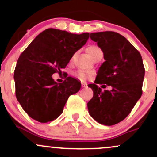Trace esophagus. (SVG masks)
<instances>
[{
    "mask_svg": "<svg viewBox=\"0 0 157 157\" xmlns=\"http://www.w3.org/2000/svg\"><path fill=\"white\" fill-rule=\"evenodd\" d=\"M82 86L83 88H86V87H87V84H86V83H83V82H82Z\"/></svg>",
    "mask_w": 157,
    "mask_h": 157,
    "instance_id": "esophagus-1",
    "label": "esophagus"
}]
</instances>
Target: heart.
<instances>
[{
  "instance_id": "1",
  "label": "heart",
  "mask_w": 157,
  "mask_h": 157,
  "mask_svg": "<svg viewBox=\"0 0 157 157\" xmlns=\"http://www.w3.org/2000/svg\"><path fill=\"white\" fill-rule=\"evenodd\" d=\"M88 53L89 54V55L94 59L97 55H98L99 54L102 53V50L100 49V47H98L97 46L95 45H92V46H90L89 47L87 48ZM74 59V55L71 57V61H72ZM92 75V72L89 71H84V70H78L75 73V75L77 77H78L79 79H80L81 80H86L88 77H89L91 75Z\"/></svg>"
}]
</instances>
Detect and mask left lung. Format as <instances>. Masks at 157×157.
<instances>
[{
  "mask_svg": "<svg viewBox=\"0 0 157 157\" xmlns=\"http://www.w3.org/2000/svg\"><path fill=\"white\" fill-rule=\"evenodd\" d=\"M90 37L102 49L105 61L97 71L94 83L89 85L94 96L88 102V109L97 122L113 125L127 117L142 96L145 76L142 56L117 32H96ZM97 84L105 87V84L111 85L113 89L102 91Z\"/></svg>",
  "mask_w": 157,
  "mask_h": 157,
  "instance_id": "left-lung-1",
  "label": "left lung"
}]
</instances>
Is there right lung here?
<instances>
[{
  "instance_id": "add662e5",
  "label": "right lung",
  "mask_w": 157,
  "mask_h": 157,
  "mask_svg": "<svg viewBox=\"0 0 157 157\" xmlns=\"http://www.w3.org/2000/svg\"><path fill=\"white\" fill-rule=\"evenodd\" d=\"M89 37L87 32L76 35L47 29L21 53L14 71L15 96L30 117L43 123L53 121L63 113L70 95L78 92L81 83L76 79L68 77L57 83L52 75L66 68Z\"/></svg>"
}]
</instances>
